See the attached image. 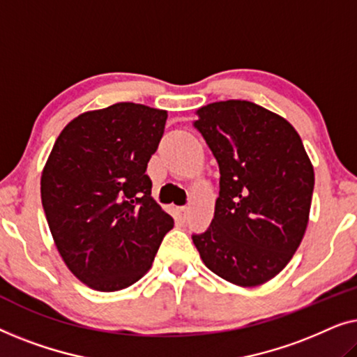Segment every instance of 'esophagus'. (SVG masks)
<instances>
[{
    "label": "esophagus",
    "mask_w": 357,
    "mask_h": 357,
    "mask_svg": "<svg viewBox=\"0 0 357 357\" xmlns=\"http://www.w3.org/2000/svg\"><path fill=\"white\" fill-rule=\"evenodd\" d=\"M177 211L180 214V218L185 219V218H187V214H188V208L187 206H180V208H177Z\"/></svg>",
    "instance_id": "esophagus-1"
}]
</instances>
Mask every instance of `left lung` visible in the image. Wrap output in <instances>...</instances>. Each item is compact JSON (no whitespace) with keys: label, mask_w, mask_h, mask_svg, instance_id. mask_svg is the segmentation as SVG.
Listing matches in <instances>:
<instances>
[{"label":"left lung","mask_w":357,"mask_h":357,"mask_svg":"<svg viewBox=\"0 0 357 357\" xmlns=\"http://www.w3.org/2000/svg\"><path fill=\"white\" fill-rule=\"evenodd\" d=\"M219 164V197L206 232L193 236L204 265L236 286L265 284L291 261L309 224L315 174L286 119L248 100L195 112Z\"/></svg>","instance_id":"8db88e82"}]
</instances>
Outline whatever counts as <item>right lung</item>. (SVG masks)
<instances>
[{
    "label": "right lung",
    "instance_id": "obj_1",
    "mask_svg": "<svg viewBox=\"0 0 357 357\" xmlns=\"http://www.w3.org/2000/svg\"><path fill=\"white\" fill-rule=\"evenodd\" d=\"M165 120V110L119 102L77 115L53 144L42 206L68 270L91 289L114 292L139 281L174 227L146 175Z\"/></svg>",
    "mask_w": 357,
    "mask_h": 357
}]
</instances>
